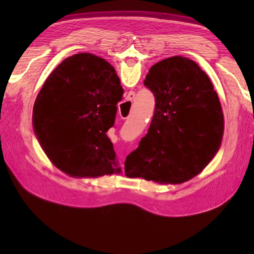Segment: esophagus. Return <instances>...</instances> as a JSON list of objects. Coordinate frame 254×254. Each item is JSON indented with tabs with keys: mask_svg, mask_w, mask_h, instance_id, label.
Masks as SVG:
<instances>
[{
	"mask_svg": "<svg viewBox=\"0 0 254 254\" xmlns=\"http://www.w3.org/2000/svg\"><path fill=\"white\" fill-rule=\"evenodd\" d=\"M134 96H135V95H134V93H132V92H131L130 94H128L127 97V102H131V103H132V101L134 100ZM121 167H123L122 163H121Z\"/></svg>",
	"mask_w": 254,
	"mask_h": 254,
	"instance_id": "1",
	"label": "esophagus"
}]
</instances>
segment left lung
<instances>
[{
    "label": "left lung",
    "mask_w": 254,
    "mask_h": 254,
    "mask_svg": "<svg viewBox=\"0 0 254 254\" xmlns=\"http://www.w3.org/2000/svg\"><path fill=\"white\" fill-rule=\"evenodd\" d=\"M143 84L156 98L154 113L148 133L124 161L126 176L187 182L221 145L224 119L212 81L195 62L174 56L150 68Z\"/></svg>",
    "instance_id": "8db88e82"
}]
</instances>
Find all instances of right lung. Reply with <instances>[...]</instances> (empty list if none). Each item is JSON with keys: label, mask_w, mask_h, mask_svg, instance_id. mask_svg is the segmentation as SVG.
Listing matches in <instances>:
<instances>
[{"label": "right lung", "mask_w": 254, "mask_h": 254, "mask_svg": "<svg viewBox=\"0 0 254 254\" xmlns=\"http://www.w3.org/2000/svg\"><path fill=\"white\" fill-rule=\"evenodd\" d=\"M114 67L92 54H76L46 79L33 106V128L51 162L70 176L121 171L106 132L123 98Z\"/></svg>", "instance_id": "obj_1"}]
</instances>
